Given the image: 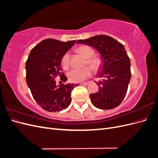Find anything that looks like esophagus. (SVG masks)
<instances>
[{
	"label": "esophagus",
	"instance_id": "esophagus-1",
	"mask_svg": "<svg viewBox=\"0 0 158 158\" xmlns=\"http://www.w3.org/2000/svg\"><path fill=\"white\" fill-rule=\"evenodd\" d=\"M80 84H81V85H87L89 84V82H84V83H81Z\"/></svg>",
	"mask_w": 158,
	"mask_h": 158
}]
</instances>
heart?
Wrapping results in <instances>:
<instances>
[{
	"instance_id": "b5f03b06",
	"label": "heart",
	"mask_w": 158,
	"mask_h": 158,
	"mask_svg": "<svg viewBox=\"0 0 158 158\" xmlns=\"http://www.w3.org/2000/svg\"><path fill=\"white\" fill-rule=\"evenodd\" d=\"M77 51L79 53L84 56L86 59V63L89 65L93 70H96L101 65V60L97 57L93 56L94 55L95 52L94 49L89 46L84 45L81 46L78 48ZM70 63V56L69 53H65L61 59L60 64L61 66L63 69H68L69 67ZM92 73V70L90 68L84 67L82 69H72L70 70L67 76L70 81L73 82H80L86 79L88 76H90Z\"/></svg>"
}]
</instances>
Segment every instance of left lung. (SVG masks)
I'll use <instances>...</instances> for the list:
<instances>
[{
	"label": "left lung",
	"mask_w": 158,
	"mask_h": 158,
	"mask_svg": "<svg viewBox=\"0 0 158 158\" xmlns=\"http://www.w3.org/2000/svg\"><path fill=\"white\" fill-rule=\"evenodd\" d=\"M78 44L93 47L101 55L96 82L98 92L89 95L91 102L100 109H111L122 102L131 78V62L123 45L113 37L99 35L79 40Z\"/></svg>",
	"instance_id": "left-lung-1"
}]
</instances>
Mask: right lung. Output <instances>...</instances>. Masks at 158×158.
<instances>
[{"instance_id": "add662e5", "label": "right lung", "mask_w": 158, "mask_h": 158, "mask_svg": "<svg viewBox=\"0 0 158 158\" xmlns=\"http://www.w3.org/2000/svg\"><path fill=\"white\" fill-rule=\"evenodd\" d=\"M76 40L63 42L53 39L41 41L31 50L26 63V82L33 98L47 111L56 112L67 108L71 103L74 84H56L55 77L66 82L60 61Z\"/></svg>"}]
</instances>
